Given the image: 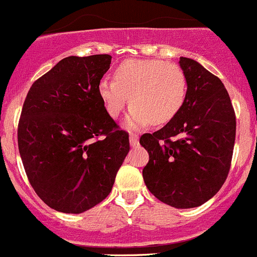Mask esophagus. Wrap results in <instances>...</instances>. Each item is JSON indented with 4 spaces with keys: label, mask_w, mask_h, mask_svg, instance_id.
<instances>
[{
    "label": "esophagus",
    "mask_w": 257,
    "mask_h": 257,
    "mask_svg": "<svg viewBox=\"0 0 257 257\" xmlns=\"http://www.w3.org/2000/svg\"><path fill=\"white\" fill-rule=\"evenodd\" d=\"M140 138H138V134H134V133H132L131 136H129V142H131V146H137L138 145V142H140Z\"/></svg>",
    "instance_id": "esophagus-1"
}]
</instances>
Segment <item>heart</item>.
Instances as JSON below:
<instances>
[{
    "label": "heart",
    "mask_w": 257,
    "mask_h": 257,
    "mask_svg": "<svg viewBox=\"0 0 257 257\" xmlns=\"http://www.w3.org/2000/svg\"><path fill=\"white\" fill-rule=\"evenodd\" d=\"M98 94L112 119L121 114L131 98L129 128L151 123L164 125L177 116L186 102L187 77L173 62L125 60L115 69L114 79L102 78L98 82Z\"/></svg>",
    "instance_id": "1"
}]
</instances>
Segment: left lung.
Instances as JSON below:
<instances>
[{
    "mask_svg": "<svg viewBox=\"0 0 257 257\" xmlns=\"http://www.w3.org/2000/svg\"><path fill=\"white\" fill-rule=\"evenodd\" d=\"M187 98L177 116L140 143L150 160L143 179L152 195L177 209L197 207L218 193L232 163L235 114L218 77L192 59L180 57Z\"/></svg>",
    "mask_w": 257,
    "mask_h": 257,
    "instance_id": "left-lung-1",
    "label": "left lung"
}]
</instances>
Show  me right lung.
Returning <instances> with one entry per match:
<instances>
[{
  "label": "right lung",
  "mask_w": 257,
  "mask_h": 257,
  "mask_svg": "<svg viewBox=\"0 0 257 257\" xmlns=\"http://www.w3.org/2000/svg\"><path fill=\"white\" fill-rule=\"evenodd\" d=\"M110 64V55L65 57L32 84L23 105V165L38 197L56 211L80 214L105 200L129 152V134L98 94Z\"/></svg>",
  "instance_id": "1"
}]
</instances>
